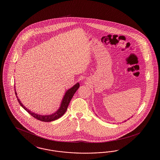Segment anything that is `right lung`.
<instances>
[{
	"mask_svg": "<svg viewBox=\"0 0 160 160\" xmlns=\"http://www.w3.org/2000/svg\"><path fill=\"white\" fill-rule=\"evenodd\" d=\"M79 86H80V84L77 83L72 88H71V89L68 90L66 92V93L65 94V96L62 99V101L61 107H60L59 109H58V110L56 113H54V114L47 115H47L42 116V115L36 114L35 113L32 112L28 109H27L25 107L23 106L22 103L20 102V99L18 98V97L17 96V93H16L15 91V95H16V97L17 98V100H18L19 104L21 105V106L25 110H26L29 114H31L32 116H33L35 119L39 120L41 121H42V122H51V121H55V120L60 118L61 116H62L64 114V113L66 112L70 101L72 99L74 94L76 93L77 90L78 89Z\"/></svg>",
	"mask_w": 160,
	"mask_h": 160,
	"instance_id": "obj_1",
	"label": "right lung"
}]
</instances>
